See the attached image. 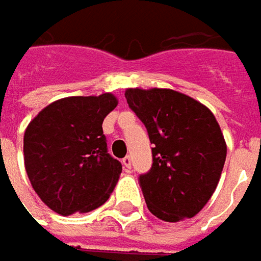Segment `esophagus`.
Segmentation results:
<instances>
[{"mask_svg":"<svg viewBox=\"0 0 261 261\" xmlns=\"http://www.w3.org/2000/svg\"><path fill=\"white\" fill-rule=\"evenodd\" d=\"M122 165L125 169H130L131 167V158L130 156H125V158L122 159Z\"/></svg>","mask_w":261,"mask_h":261,"instance_id":"1","label":"esophagus"}]
</instances>
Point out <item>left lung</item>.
Listing matches in <instances>:
<instances>
[{
	"label": "left lung",
	"mask_w": 261,
	"mask_h": 261,
	"mask_svg": "<svg viewBox=\"0 0 261 261\" xmlns=\"http://www.w3.org/2000/svg\"><path fill=\"white\" fill-rule=\"evenodd\" d=\"M125 98L154 144L153 166L140 176L148 211L166 222L192 218L211 199L227 158L215 115L166 88H128Z\"/></svg>",
	"instance_id": "left-lung-1"
}]
</instances>
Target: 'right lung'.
<instances>
[{"label":"right lung","mask_w":261,"mask_h":261,"mask_svg":"<svg viewBox=\"0 0 261 261\" xmlns=\"http://www.w3.org/2000/svg\"><path fill=\"white\" fill-rule=\"evenodd\" d=\"M118 105L111 92L68 96L44 107L24 133V166L33 189L60 215L107 202L122 172L107 151L102 121Z\"/></svg>","instance_id":"right-lung-1"}]
</instances>
